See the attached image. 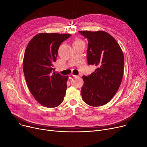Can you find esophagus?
<instances>
[{
	"mask_svg": "<svg viewBox=\"0 0 147 147\" xmlns=\"http://www.w3.org/2000/svg\"><path fill=\"white\" fill-rule=\"evenodd\" d=\"M69 77H70V78H77V77H78V76H76V75H74V74H71V75H69Z\"/></svg>",
	"mask_w": 147,
	"mask_h": 147,
	"instance_id": "esophagus-1",
	"label": "esophagus"
}]
</instances>
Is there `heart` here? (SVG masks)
<instances>
[{"mask_svg": "<svg viewBox=\"0 0 147 147\" xmlns=\"http://www.w3.org/2000/svg\"><path fill=\"white\" fill-rule=\"evenodd\" d=\"M82 43V42H81L80 40H76L74 42V44H75V43Z\"/></svg>", "mask_w": 147, "mask_h": 147, "instance_id": "1", "label": "heart"}]
</instances>
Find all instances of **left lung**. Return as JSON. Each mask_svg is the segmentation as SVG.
<instances>
[{"label": "left lung", "mask_w": 147, "mask_h": 147, "mask_svg": "<svg viewBox=\"0 0 147 147\" xmlns=\"http://www.w3.org/2000/svg\"><path fill=\"white\" fill-rule=\"evenodd\" d=\"M88 40L89 65L96 69L83 76L81 94L83 101L92 107L109 102L117 92L124 73V55L115 38L104 31H79Z\"/></svg>", "instance_id": "obj_1"}]
</instances>
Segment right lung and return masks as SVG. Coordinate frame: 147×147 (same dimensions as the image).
<instances>
[{
  "instance_id": "right-lung-1",
  "label": "right lung",
  "mask_w": 147,
  "mask_h": 147,
  "mask_svg": "<svg viewBox=\"0 0 147 147\" xmlns=\"http://www.w3.org/2000/svg\"><path fill=\"white\" fill-rule=\"evenodd\" d=\"M70 34L39 33L27 46L22 67L28 88L36 101L48 108L63 102L68 77L54 72L58 49Z\"/></svg>"
}]
</instances>
